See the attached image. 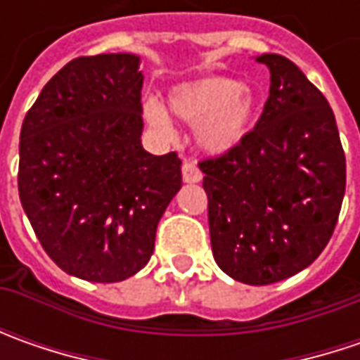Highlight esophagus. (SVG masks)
<instances>
[{
  "instance_id": "34e87169",
  "label": "esophagus",
  "mask_w": 360,
  "mask_h": 360,
  "mask_svg": "<svg viewBox=\"0 0 360 360\" xmlns=\"http://www.w3.org/2000/svg\"><path fill=\"white\" fill-rule=\"evenodd\" d=\"M182 178H184V182H186V184L200 182L202 172H200V168L196 166V162H192V160L184 162V166H182Z\"/></svg>"
}]
</instances>
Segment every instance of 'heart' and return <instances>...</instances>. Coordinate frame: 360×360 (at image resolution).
<instances>
[{
	"label": "heart",
	"mask_w": 360,
	"mask_h": 360,
	"mask_svg": "<svg viewBox=\"0 0 360 360\" xmlns=\"http://www.w3.org/2000/svg\"><path fill=\"white\" fill-rule=\"evenodd\" d=\"M174 116L196 124V144L208 154H222L240 142L255 114V98L240 82L210 76L182 84L168 96ZM146 120L162 134L172 131L166 110L156 102L144 104Z\"/></svg>",
	"instance_id": "1"
}]
</instances>
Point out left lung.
Segmentation results:
<instances>
[{
  "instance_id": "8db88e82",
  "label": "left lung",
  "mask_w": 360,
  "mask_h": 360,
  "mask_svg": "<svg viewBox=\"0 0 360 360\" xmlns=\"http://www.w3.org/2000/svg\"><path fill=\"white\" fill-rule=\"evenodd\" d=\"M270 91L255 130L202 160L216 264L252 286L312 264L330 240L347 184V162L326 98L290 60L256 58Z\"/></svg>"
}]
</instances>
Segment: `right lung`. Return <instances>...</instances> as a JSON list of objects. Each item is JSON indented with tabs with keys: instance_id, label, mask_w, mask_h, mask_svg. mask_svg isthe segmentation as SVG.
<instances>
[{
	"instance_id": "right-lung-1",
	"label": "right lung",
	"mask_w": 360,
	"mask_h": 360,
	"mask_svg": "<svg viewBox=\"0 0 360 360\" xmlns=\"http://www.w3.org/2000/svg\"><path fill=\"white\" fill-rule=\"evenodd\" d=\"M142 84L134 53L76 58L44 86L21 126V206L49 258L90 283L144 269L182 186L176 152L142 148Z\"/></svg>"
}]
</instances>
